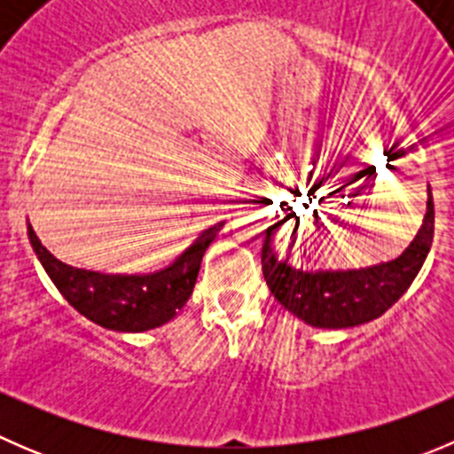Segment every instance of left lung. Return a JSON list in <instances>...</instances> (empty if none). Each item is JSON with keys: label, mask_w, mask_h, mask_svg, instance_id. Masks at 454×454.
Instances as JSON below:
<instances>
[{"label": "left lung", "mask_w": 454, "mask_h": 454, "mask_svg": "<svg viewBox=\"0 0 454 454\" xmlns=\"http://www.w3.org/2000/svg\"><path fill=\"white\" fill-rule=\"evenodd\" d=\"M278 223L265 231L261 248V268L274 299L312 327L342 329L378 318L409 290L422 270L434 235V206L428 189L424 223L409 248L397 259L360 270H325L305 272L290 263V254L278 256L274 232ZM296 246V231L290 237V253Z\"/></svg>", "instance_id": "obj_1"}]
</instances>
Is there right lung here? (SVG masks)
I'll return each instance as SVG.
<instances>
[{
	"instance_id": "right-lung-1",
	"label": "right lung",
	"mask_w": 454,
	"mask_h": 454,
	"mask_svg": "<svg viewBox=\"0 0 454 454\" xmlns=\"http://www.w3.org/2000/svg\"><path fill=\"white\" fill-rule=\"evenodd\" d=\"M223 222L204 231L168 268L153 274H103L72 268L41 246L28 223V239L41 265L67 303L100 327L146 332L168 323L193 294L201 256Z\"/></svg>"
}]
</instances>
